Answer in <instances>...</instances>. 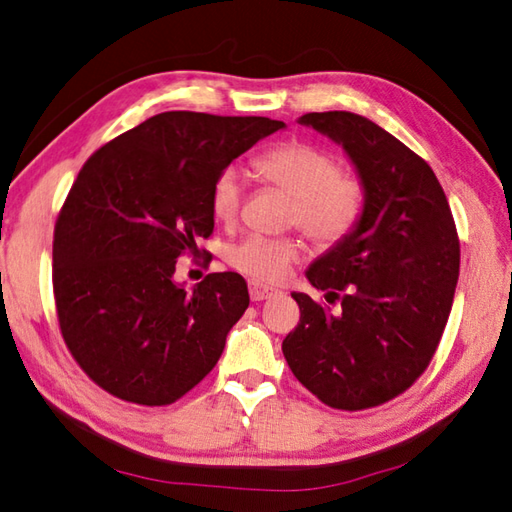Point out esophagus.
Returning <instances> with one entry per match:
<instances>
[{"instance_id":"obj_1","label":"esophagus","mask_w":512,"mask_h":512,"mask_svg":"<svg viewBox=\"0 0 512 512\" xmlns=\"http://www.w3.org/2000/svg\"><path fill=\"white\" fill-rule=\"evenodd\" d=\"M248 292H250V299H253V301H264V299H273V297L281 295L277 288L262 286V284H257V281H250Z\"/></svg>"}]
</instances>
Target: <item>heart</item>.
<instances>
[{
  "mask_svg": "<svg viewBox=\"0 0 512 512\" xmlns=\"http://www.w3.org/2000/svg\"><path fill=\"white\" fill-rule=\"evenodd\" d=\"M266 182L295 198L290 222L319 244H334L352 231L363 211L365 191L356 176L341 171L330 151L310 143H288L255 162ZM244 200V176L226 167L211 189L215 220L233 222ZM301 248L290 237L250 235L228 250V262L259 281H279Z\"/></svg>",
  "mask_w": 512,
  "mask_h": 512,
  "instance_id": "obj_1",
  "label": "heart"
}]
</instances>
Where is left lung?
Segmentation results:
<instances>
[{"label":"left lung","instance_id":"8db88e82","mask_svg":"<svg viewBox=\"0 0 512 512\" xmlns=\"http://www.w3.org/2000/svg\"><path fill=\"white\" fill-rule=\"evenodd\" d=\"M299 125L343 147L365 200L352 231L306 273L339 310L292 292L301 319L281 350L325 405H383L436 354L460 275L458 231L436 173L383 127L352 112H312Z\"/></svg>","mask_w":512,"mask_h":512}]
</instances>
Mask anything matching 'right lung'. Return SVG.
I'll use <instances>...</instances> for the list:
<instances>
[{
	"label": "right lung",
	"mask_w": 512,
	"mask_h": 512,
	"mask_svg": "<svg viewBox=\"0 0 512 512\" xmlns=\"http://www.w3.org/2000/svg\"><path fill=\"white\" fill-rule=\"evenodd\" d=\"M286 125L264 116L162 112L101 147L54 226L52 284L63 341L112 396L160 407L211 372L248 308L242 275L176 281L213 233L220 171Z\"/></svg>",
	"instance_id": "1"
}]
</instances>
